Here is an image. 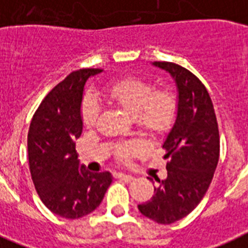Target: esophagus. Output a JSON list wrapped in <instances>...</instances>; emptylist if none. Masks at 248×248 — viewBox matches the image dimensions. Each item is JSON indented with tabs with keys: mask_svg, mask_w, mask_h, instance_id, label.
Wrapping results in <instances>:
<instances>
[{
	"mask_svg": "<svg viewBox=\"0 0 248 248\" xmlns=\"http://www.w3.org/2000/svg\"><path fill=\"white\" fill-rule=\"evenodd\" d=\"M116 177H118V179L125 180V181H133V180H134V176L126 175V173H116Z\"/></svg>",
	"mask_w": 248,
	"mask_h": 248,
	"instance_id": "34e87169",
	"label": "esophagus"
}]
</instances>
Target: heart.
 I'll use <instances>...</instances> for the list:
<instances>
[{"label": "heart", "instance_id": "b5f03b06", "mask_svg": "<svg viewBox=\"0 0 248 248\" xmlns=\"http://www.w3.org/2000/svg\"><path fill=\"white\" fill-rule=\"evenodd\" d=\"M105 96L112 104L133 116L137 128L149 138H159L171 130L177 116V100L169 90H156L146 79L125 77L106 87ZM100 105L91 95L85 96L81 105V118L87 128L96 125ZM136 151L128 144L119 151L122 159H128Z\"/></svg>", "mask_w": 248, "mask_h": 248}]
</instances>
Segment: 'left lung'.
Instances as JSON below:
<instances>
[{
    "label": "left lung",
    "mask_w": 248,
    "mask_h": 248,
    "mask_svg": "<svg viewBox=\"0 0 248 248\" xmlns=\"http://www.w3.org/2000/svg\"><path fill=\"white\" fill-rule=\"evenodd\" d=\"M153 65L175 79L177 116L162 146L167 177L157 179L155 195L138 209L149 219L171 224L193 212L209 189L219 159V130L212 99L195 75L176 63Z\"/></svg>",
    "instance_id": "obj_1"
}]
</instances>
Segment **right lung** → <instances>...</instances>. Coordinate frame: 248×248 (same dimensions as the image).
I'll return each instance as SVG.
<instances>
[{"label":"right lung","mask_w":248,"mask_h":248,"mask_svg":"<svg viewBox=\"0 0 248 248\" xmlns=\"http://www.w3.org/2000/svg\"><path fill=\"white\" fill-rule=\"evenodd\" d=\"M102 69L69 73L44 97L28 133L30 173L36 193L50 212L67 219L85 217L100 205L111 173L90 172L79 166L75 140L82 133L83 89Z\"/></svg>","instance_id":"obj_1"}]
</instances>
